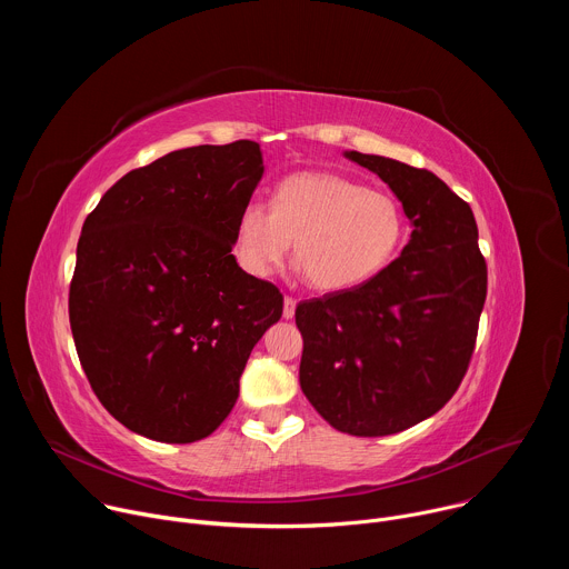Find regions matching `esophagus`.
<instances>
[{"label": "esophagus", "instance_id": "obj_1", "mask_svg": "<svg viewBox=\"0 0 569 569\" xmlns=\"http://www.w3.org/2000/svg\"><path fill=\"white\" fill-rule=\"evenodd\" d=\"M295 308H297V301L292 297H286L283 299V319H292L295 317Z\"/></svg>", "mask_w": 569, "mask_h": 569}]
</instances>
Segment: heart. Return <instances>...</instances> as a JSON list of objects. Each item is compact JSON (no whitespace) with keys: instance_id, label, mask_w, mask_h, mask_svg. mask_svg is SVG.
Wrapping results in <instances>:
<instances>
[{"instance_id":"obj_1","label":"heart","mask_w":569,"mask_h":569,"mask_svg":"<svg viewBox=\"0 0 569 569\" xmlns=\"http://www.w3.org/2000/svg\"><path fill=\"white\" fill-rule=\"evenodd\" d=\"M292 246L297 268L317 292H347L376 279L405 240V216L385 191L323 171L283 178L263 202L242 207L236 257L242 270L270 277Z\"/></svg>"}]
</instances>
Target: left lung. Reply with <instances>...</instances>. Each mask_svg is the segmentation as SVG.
<instances>
[{"mask_svg":"<svg viewBox=\"0 0 569 569\" xmlns=\"http://www.w3.org/2000/svg\"><path fill=\"white\" fill-rule=\"evenodd\" d=\"M398 198L412 233L369 283L297 306L301 391L336 430L385 437L437 415L457 391L486 299L475 216L443 180L347 150Z\"/></svg>","mask_w":569,"mask_h":569,"instance_id":"8db88e82","label":"left lung"}]
</instances>
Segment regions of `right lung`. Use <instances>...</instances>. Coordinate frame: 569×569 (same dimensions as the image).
I'll use <instances>...</instances> for the list:
<instances>
[{"label":"right lung","instance_id":"add662e5","mask_svg":"<svg viewBox=\"0 0 569 569\" xmlns=\"http://www.w3.org/2000/svg\"><path fill=\"white\" fill-rule=\"evenodd\" d=\"M263 171L250 139L173 150L123 176L86 218L71 336L103 408L146 439L209 437L283 312L279 288L231 254Z\"/></svg>","mask_w":569,"mask_h":569}]
</instances>
